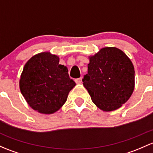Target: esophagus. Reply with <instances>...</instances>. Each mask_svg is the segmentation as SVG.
<instances>
[{"label":"esophagus","mask_w":153,"mask_h":153,"mask_svg":"<svg viewBox=\"0 0 153 153\" xmlns=\"http://www.w3.org/2000/svg\"><path fill=\"white\" fill-rule=\"evenodd\" d=\"M75 81L77 83H81L82 82V78H76V79L75 80Z\"/></svg>","instance_id":"obj_1"}]
</instances>
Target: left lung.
I'll return each mask as SVG.
<instances>
[{"label":"left lung","mask_w":153,"mask_h":153,"mask_svg":"<svg viewBox=\"0 0 153 153\" xmlns=\"http://www.w3.org/2000/svg\"><path fill=\"white\" fill-rule=\"evenodd\" d=\"M83 86L101 110L111 111L127 102L134 89L135 71L131 61L117 48H104L90 57Z\"/></svg>","instance_id":"8db88e82"}]
</instances>
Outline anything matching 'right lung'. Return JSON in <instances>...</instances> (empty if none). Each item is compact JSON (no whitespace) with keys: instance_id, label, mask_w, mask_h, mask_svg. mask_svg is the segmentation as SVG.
<instances>
[{"instance_id":"1","label":"right lung","mask_w":153,"mask_h":153,"mask_svg":"<svg viewBox=\"0 0 153 153\" xmlns=\"http://www.w3.org/2000/svg\"><path fill=\"white\" fill-rule=\"evenodd\" d=\"M75 86L57 56L41 53L24 66L20 80L22 94L30 107L42 114L57 111Z\"/></svg>"}]
</instances>
